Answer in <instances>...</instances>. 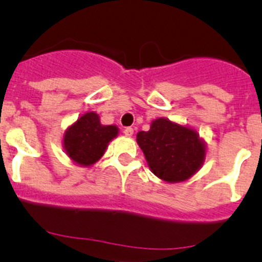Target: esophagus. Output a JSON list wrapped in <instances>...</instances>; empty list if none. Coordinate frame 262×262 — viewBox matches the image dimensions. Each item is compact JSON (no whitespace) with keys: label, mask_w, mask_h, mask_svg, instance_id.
Masks as SVG:
<instances>
[{"label":"esophagus","mask_w":262,"mask_h":262,"mask_svg":"<svg viewBox=\"0 0 262 262\" xmlns=\"http://www.w3.org/2000/svg\"><path fill=\"white\" fill-rule=\"evenodd\" d=\"M124 134H125L126 137H132L134 134V129L130 128V126H128V128L124 129Z\"/></svg>","instance_id":"esophagus-1"}]
</instances>
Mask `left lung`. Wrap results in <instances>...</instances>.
Returning a JSON list of instances; mask_svg holds the SVG:
<instances>
[{
  "instance_id": "left-lung-1",
  "label": "left lung",
  "mask_w": 262,
  "mask_h": 262,
  "mask_svg": "<svg viewBox=\"0 0 262 262\" xmlns=\"http://www.w3.org/2000/svg\"><path fill=\"white\" fill-rule=\"evenodd\" d=\"M137 142L152 172L166 182L188 179L205 159V146L199 134L167 119H157L148 132H139Z\"/></svg>"
}]
</instances>
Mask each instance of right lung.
Returning <instances> with one entry per match:
<instances>
[{
  "instance_id": "add662e5",
  "label": "right lung",
  "mask_w": 262,
  "mask_h": 262,
  "mask_svg": "<svg viewBox=\"0 0 262 262\" xmlns=\"http://www.w3.org/2000/svg\"><path fill=\"white\" fill-rule=\"evenodd\" d=\"M116 136L115 125H102L97 114L87 113L68 129L63 146L73 161L88 166L102 157L108 142Z\"/></svg>"
}]
</instances>
